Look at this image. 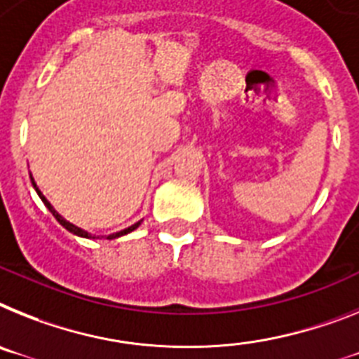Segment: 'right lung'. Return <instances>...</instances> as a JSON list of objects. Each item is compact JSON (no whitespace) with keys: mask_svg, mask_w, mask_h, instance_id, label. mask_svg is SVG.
Instances as JSON below:
<instances>
[{"mask_svg":"<svg viewBox=\"0 0 359 359\" xmlns=\"http://www.w3.org/2000/svg\"><path fill=\"white\" fill-rule=\"evenodd\" d=\"M31 182H32V188H34V189H36V194H38V197L41 198V203H43L45 206H47V210H49V212L53 213L54 219H56V221H58L60 224H62L63 228H65V230L71 231V233H74V236H78V237H83V239H102V237H105V239H118V237L128 236V233H131V231H133V230H137L138 226H140V222H142V221L135 222V224H131V226H129V228H126V230L114 231V233H109V236H91V233H89V231L82 230V228H78V226H74V224H72V222H69L67 219H63V217L60 215V213L56 212V210H54L53 204H50L49 201H47V197H45V195L41 194V191H40V188H38V186H36L34 179H32V175H31Z\"/></svg>","mask_w":359,"mask_h":359,"instance_id":"right-lung-1","label":"right lung"}]
</instances>
